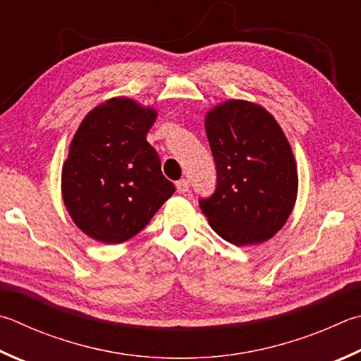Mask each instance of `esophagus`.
<instances>
[{
	"label": "esophagus",
	"mask_w": 361,
	"mask_h": 361,
	"mask_svg": "<svg viewBox=\"0 0 361 361\" xmlns=\"http://www.w3.org/2000/svg\"><path fill=\"white\" fill-rule=\"evenodd\" d=\"M188 189H189V181L188 180L181 178V180L176 181V192L185 194V192H188Z\"/></svg>",
	"instance_id": "34e87169"
}]
</instances>
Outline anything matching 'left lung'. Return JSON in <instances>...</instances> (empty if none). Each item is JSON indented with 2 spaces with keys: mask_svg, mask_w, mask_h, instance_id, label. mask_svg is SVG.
Listing matches in <instances>:
<instances>
[{
  "mask_svg": "<svg viewBox=\"0 0 361 361\" xmlns=\"http://www.w3.org/2000/svg\"><path fill=\"white\" fill-rule=\"evenodd\" d=\"M205 130L218 186L200 208L213 231L235 246L259 245L284 227L297 202V161L283 128L265 107L228 99L209 109Z\"/></svg>",
  "mask_w": 361,
  "mask_h": 361,
  "instance_id": "1",
  "label": "left lung"
}]
</instances>
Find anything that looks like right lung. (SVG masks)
<instances>
[{
    "label": "right lung",
    "mask_w": 361,
    "mask_h": 361,
    "mask_svg": "<svg viewBox=\"0 0 361 361\" xmlns=\"http://www.w3.org/2000/svg\"><path fill=\"white\" fill-rule=\"evenodd\" d=\"M156 118L153 107L118 96L90 110L78 126L61 169V195L90 238L124 243L175 192L147 142Z\"/></svg>",
    "instance_id": "add662e5"
}]
</instances>
